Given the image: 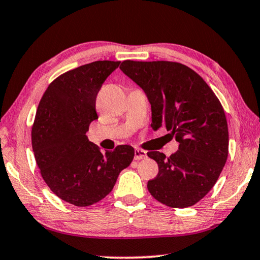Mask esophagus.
Wrapping results in <instances>:
<instances>
[{"label": "esophagus", "instance_id": "1", "mask_svg": "<svg viewBox=\"0 0 260 260\" xmlns=\"http://www.w3.org/2000/svg\"><path fill=\"white\" fill-rule=\"evenodd\" d=\"M134 157H135V159L147 158V152L145 150H141V149H135Z\"/></svg>", "mask_w": 260, "mask_h": 260}]
</instances>
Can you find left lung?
Listing matches in <instances>:
<instances>
[{"label":"left lung","mask_w":260,"mask_h":260,"mask_svg":"<svg viewBox=\"0 0 260 260\" xmlns=\"http://www.w3.org/2000/svg\"><path fill=\"white\" fill-rule=\"evenodd\" d=\"M120 69L145 91L152 129L164 126L179 143L170 157L148 152L158 164L148 191L169 207L193 206L215 185L228 157V125L220 101L203 77L182 63L126 60Z\"/></svg>","instance_id":"left-lung-1"}]
</instances>
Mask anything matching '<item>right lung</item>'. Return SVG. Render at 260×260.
Listing matches in <instances>:
<instances>
[{
    "label": "right lung",
    "mask_w": 260,
    "mask_h": 260,
    "mask_svg": "<svg viewBox=\"0 0 260 260\" xmlns=\"http://www.w3.org/2000/svg\"><path fill=\"white\" fill-rule=\"evenodd\" d=\"M119 64L94 61L62 74L48 85L36 113L32 148L41 176L60 199L80 207L108 196L134 158L133 147L103 154L86 137L98 119L97 93Z\"/></svg>",
    "instance_id": "1"
}]
</instances>
